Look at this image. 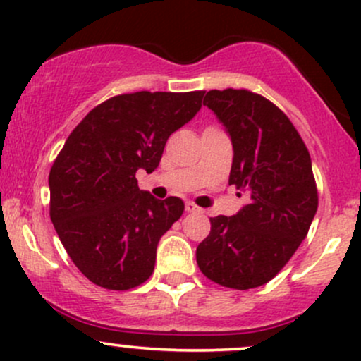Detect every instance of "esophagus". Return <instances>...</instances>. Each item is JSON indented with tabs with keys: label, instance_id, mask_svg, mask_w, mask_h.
Returning <instances> with one entry per match:
<instances>
[{
	"label": "esophagus",
	"instance_id": "obj_1",
	"mask_svg": "<svg viewBox=\"0 0 361 361\" xmlns=\"http://www.w3.org/2000/svg\"><path fill=\"white\" fill-rule=\"evenodd\" d=\"M185 209H187V212H190V214L202 212V209L197 204H193V202H185Z\"/></svg>",
	"mask_w": 361,
	"mask_h": 361
}]
</instances>
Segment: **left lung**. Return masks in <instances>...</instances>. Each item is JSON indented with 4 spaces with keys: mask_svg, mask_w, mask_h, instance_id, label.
Returning a JSON list of instances; mask_svg holds the SVG:
<instances>
[{
    "mask_svg": "<svg viewBox=\"0 0 361 361\" xmlns=\"http://www.w3.org/2000/svg\"><path fill=\"white\" fill-rule=\"evenodd\" d=\"M204 106L231 137L229 185L248 202L236 216L211 217L197 264L221 286L252 290L290 262L310 229L319 205L310 154L290 118L260 94L209 90Z\"/></svg>",
    "mask_w": 361,
    "mask_h": 361,
    "instance_id": "obj_1",
    "label": "left lung"
}]
</instances>
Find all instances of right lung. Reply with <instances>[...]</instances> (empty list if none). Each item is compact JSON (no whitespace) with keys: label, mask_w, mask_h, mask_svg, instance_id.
Wrapping results in <instances>:
<instances>
[{"label":"right lung","mask_w":361,"mask_h":361,"mask_svg":"<svg viewBox=\"0 0 361 361\" xmlns=\"http://www.w3.org/2000/svg\"><path fill=\"white\" fill-rule=\"evenodd\" d=\"M204 94H120L89 111L66 138L49 171V216L90 283L126 291L152 276L157 243L185 205L142 192L135 173L159 166L169 135L195 116Z\"/></svg>","instance_id":"obj_1"}]
</instances>
